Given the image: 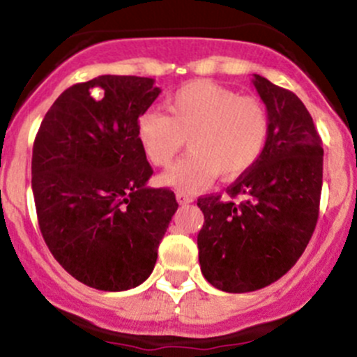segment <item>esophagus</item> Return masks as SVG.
<instances>
[{
    "label": "esophagus",
    "instance_id": "obj_1",
    "mask_svg": "<svg viewBox=\"0 0 357 357\" xmlns=\"http://www.w3.org/2000/svg\"><path fill=\"white\" fill-rule=\"evenodd\" d=\"M176 199H178V202H179V204H181V205L192 204V202H193V197L186 195V193H181V192L176 193Z\"/></svg>",
    "mask_w": 357,
    "mask_h": 357
}]
</instances>
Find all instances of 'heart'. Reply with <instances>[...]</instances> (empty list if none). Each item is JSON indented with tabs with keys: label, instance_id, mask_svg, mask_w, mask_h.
I'll use <instances>...</instances> for the list:
<instances>
[{
	"label": "heart",
	"instance_id": "heart-1",
	"mask_svg": "<svg viewBox=\"0 0 357 357\" xmlns=\"http://www.w3.org/2000/svg\"><path fill=\"white\" fill-rule=\"evenodd\" d=\"M165 109L169 115L158 110L139 115L136 135L158 167H167L188 139L192 152L160 178L179 192H197L215 174H243L268 145L271 121L264 103L215 82H188L165 100Z\"/></svg>",
	"mask_w": 357,
	"mask_h": 357
}]
</instances>
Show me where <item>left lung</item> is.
I'll use <instances>...</instances> for the list:
<instances>
[{"instance_id": "left-lung-1", "label": "left lung", "mask_w": 357, "mask_h": 357, "mask_svg": "<svg viewBox=\"0 0 357 357\" xmlns=\"http://www.w3.org/2000/svg\"><path fill=\"white\" fill-rule=\"evenodd\" d=\"M269 112L261 158L221 195L200 197L197 243L202 275L229 294L254 291L282 278L307 247L319 214L323 146L297 95L254 74Z\"/></svg>"}]
</instances>
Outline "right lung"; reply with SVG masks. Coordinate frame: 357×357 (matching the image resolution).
I'll use <instances>...</instances> for the list:
<instances>
[{
	"instance_id": "1",
	"label": "right lung",
	"mask_w": 357,
	"mask_h": 357,
	"mask_svg": "<svg viewBox=\"0 0 357 357\" xmlns=\"http://www.w3.org/2000/svg\"><path fill=\"white\" fill-rule=\"evenodd\" d=\"M150 77L98 75L66 89L46 112L32 146L39 229L68 275L96 290L142 285L178 208L150 188L152 165L136 135L160 95Z\"/></svg>"
}]
</instances>
